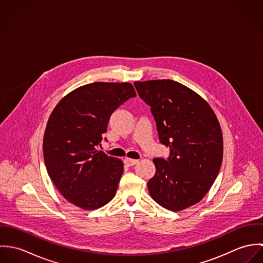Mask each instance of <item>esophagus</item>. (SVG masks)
<instances>
[{"label":"esophagus","mask_w":263,"mask_h":263,"mask_svg":"<svg viewBox=\"0 0 263 263\" xmlns=\"http://www.w3.org/2000/svg\"><path fill=\"white\" fill-rule=\"evenodd\" d=\"M124 163L127 165V166H134L136 165L137 163H139V160H136V159H124Z\"/></svg>","instance_id":"34e87169"}]
</instances>
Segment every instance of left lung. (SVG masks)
Returning <instances> with one entry per match:
<instances>
[{
	"mask_svg": "<svg viewBox=\"0 0 263 263\" xmlns=\"http://www.w3.org/2000/svg\"><path fill=\"white\" fill-rule=\"evenodd\" d=\"M135 87L151 107L160 143L170 151L167 159L153 160L151 196L167 210L187 209L202 199L221 169L223 136L217 116L199 95L178 82H135Z\"/></svg>",
	"mask_w": 263,
	"mask_h": 263,
	"instance_id": "1",
	"label": "left lung"
}]
</instances>
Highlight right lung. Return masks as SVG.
<instances>
[{"label":"right lung","instance_id":"1","mask_svg":"<svg viewBox=\"0 0 263 263\" xmlns=\"http://www.w3.org/2000/svg\"><path fill=\"white\" fill-rule=\"evenodd\" d=\"M135 96L129 83L96 82L69 93L50 114L42 146L46 170L76 206L96 210L114 197L123 164L97 148L111 114Z\"/></svg>","mask_w":263,"mask_h":263}]
</instances>
